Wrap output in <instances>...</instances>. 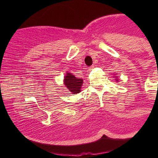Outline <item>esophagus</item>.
<instances>
[{
    "instance_id": "obj_1",
    "label": "esophagus",
    "mask_w": 158,
    "mask_h": 158,
    "mask_svg": "<svg viewBox=\"0 0 158 158\" xmlns=\"http://www.w3.org/2000/svg\"><path fill=\"white\" fill-rule=\"evenodd\" d=\"M94 67H95V65H91V66L90 67L89 69V70H92V69H93V68H94Z\"/></svg>"
}]
</instances>
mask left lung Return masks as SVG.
Segmentation results:
<instances>
[{
    "instance_id": "1",
    "label": "left lung",
    "mask_w": 158,
    "mask_h": 158,
    "mask_svg": "<svg viewBox=\"0 0 158 158\" xmlns=\"http://www.w3.org/2000/svg\"><path fill=\"white\" fill-rule=\"evenodd\" d=\"M116 81H118V79H116Z\"/></svg>"
}]
</instances>
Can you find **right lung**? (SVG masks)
Wrapping results in <instances>:
<instances>
[{
	"label": "right lung",
	"instance_id": "1",
	"mask_svg": "<svg viewBox=\"0 0 158 158\" xmlns=\"http://www.w3.org/2000/svg\"><path fill=\"white\" fill-rule=\"evenodd\" d=\"M64 84L73 94H76L81 91L83 79L77 78L71 73H67L65 77H64Z\"/></svg>",
	"mask_w": 158,
	"mask_h": 158
}]
</instances>
